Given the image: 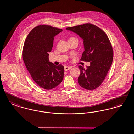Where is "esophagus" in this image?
Instances as JSON below:
<instances>
[{
	"label": "esophagus",
	"instance_id": "34e87169",
	"mask_svg": "<svg viewBox=\"0 0 134 134\" xmlns=\"http://www.w3.org/2000/svg\"><path fill=\"white\" fill-rule=\"evenodd\" d=\"M71 68V66H64V70L67 71V70H70Z\"/></svg>",
	"mask_w": 134,
	"mask_h": 134
}]
</instances>
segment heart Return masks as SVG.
I'll use <instances>...</instances> for the list:
<instances>
[{"mask_svg":"<svg viewBox=\"0 0 134 134\" xmlns=\"http://www.w3.org/2000/svg\"><path fill=\"white\" fill-rule=\"evenodd\" d=\"M76 40V41H77V38H76V37H71L70 38V39H69V40Z\"/></svg>","mask_w":134,"mask_h":134,"instance_id":"b5f03b06","label":"heart"}]
</instances>
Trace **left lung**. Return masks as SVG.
<instances>
[{
  "label": "left lung",
  "mask_w": 134,
  "mask_h": 134,
  "mask_svg": "<svg viewBox=\"0 0 134 134\" xmlns=\"http://www.w3.org/2000/svg\"><path fill=\"white\" fill-rule=\"evenodd\" d=\"M66 30L83 39L85 50L81 60L90 62V65L86 69L79 66L81 74L78 83L85 89H95L104 80L113 63V51L110 41L102 29L90 23L68 27Z\"/></svg>",
  "instance_id": "left-lung-1"
}]
</instances>
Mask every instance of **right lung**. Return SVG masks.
<instances>
[{"mask_svg": "<svg viewBox=\"0 0 134 134\" xmlns=\"http://www.w3.org/2000/svg\"><path fill=\"white\" fill-rule=\"evenodd\" d=\"M62 31L40 25L29 33L23 46L22 57L27 70L36 83L45 89L54 88L64 79V66L55 65L48 58L54 37Z\"/></svg>", "mask_w": 134, "mask_h": 134, "instance_id": "obj_1", "label": "right lung"}]
</instances>
